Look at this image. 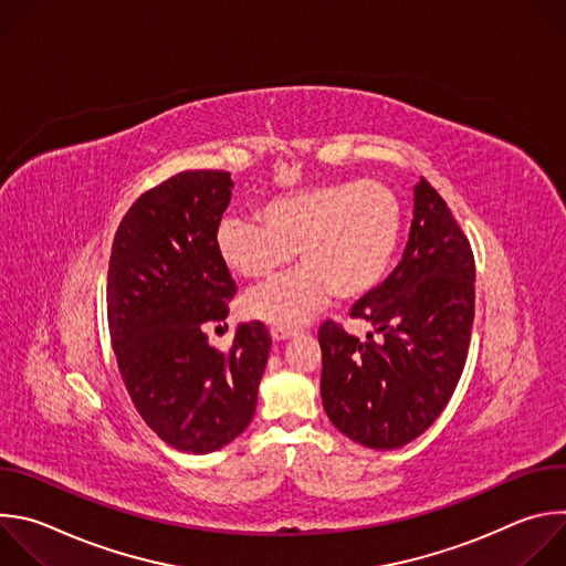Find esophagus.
Returning <instances> with one entry per match:
<instances>
[{
	"mask_svg": "<svg viewBox=\"0 0 566 566\" xmlns=\"http://www.w3.org/2000/svg\"><path fill=\"white\" fill-rule=\"evenodd\" d=\"M295 336V332L293 329H284V327H271V338L273 340H289V338H293Z\"/></svg>",
	"mask_w": 566,
	"mask_h": 566,
	"instance_id": "esophagus-1",
	"label": "esophagus"
}]
</instances>
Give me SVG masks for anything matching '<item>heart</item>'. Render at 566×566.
<instances>
[{"instance_id":"obj_1","label":"heart","mask_w":566,"mask_h":566,"mask_svg":"<svg viewBox=\"0 0 566 566\" xmlns=\"http://www.w3.org/2000/svg\"><path fill=\"white\" fill-rule=\"evenodd\" d=\"M260 217L219 221L214 247L223 266L260 282L282 271L297 249L302 269L241 302V313L273 327L295 329L327 300H356L378 286L398 247L402 212L380 181L347 179L280 195Z\"/></svg>"}]
</instances>
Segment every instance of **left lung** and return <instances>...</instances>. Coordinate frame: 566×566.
Here are the masks:
<instances>
[{"label":"left lung","instance_id":"8db88e82","mask_svg":"<svg viewBox=\"0 0 566 566\" xmlns=\"http://www.w3.org/2000/svg\"><path fill=\"white\" fill-rule=\"evenodd\" d=\"M367 343L327 319L319 396L332 423L352 441L394 450L423 434L461 378L474 319V258L441 195L421 179L406 253L391 275L360 297Z\"/></svg>","mask_w":566,"mask_h":566}]
</instances>
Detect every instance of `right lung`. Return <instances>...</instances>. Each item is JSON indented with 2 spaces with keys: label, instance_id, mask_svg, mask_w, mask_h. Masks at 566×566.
Masks as SVG:
<instances>
[{
  "label": "right lung",
  "instance_id": "1",
  "mask_svg": "<svg viewBox=\"0 0 566 566\" xmlns=\"http://www.w3.org/2000/svg\"><path fill=\"white\" fill-rule=\"evenodd\" d=\"M230 192L223 170L170 177L134 201L109 258L107 319L127 394L158 439L192 454L249 428L271 352L258 319L237 327L228 352L208 345L237 293L214 247Z\"/></svg>",
  "mask_w": 566,
  "mask_h": 566
}]
</instances>
